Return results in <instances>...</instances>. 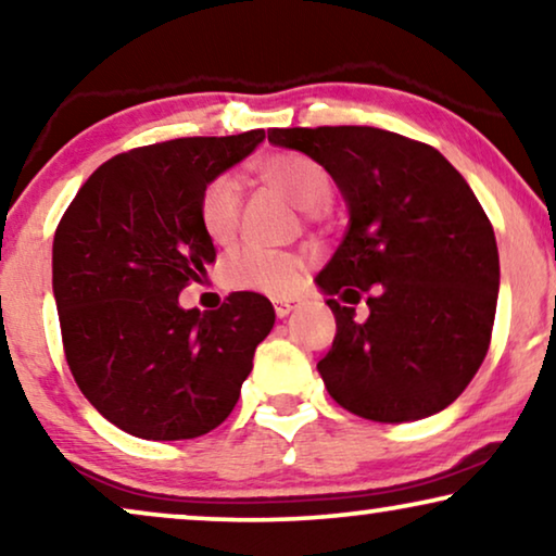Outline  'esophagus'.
Returning a JSON list of instances; mask_svg holds the SVG:
<instances>
[{"label":"esophagus","mask_w":556,"mask_h":556,"mask_svg":"<svg viewBox=\"0 0 556 556\" xmlns=\"http://www.w3.org/2000/svg\"><path fill=\"white\" fill-rule=\"evenodd\" d=\"M273 308H276V316H278V318H286V316L291 314V311L295 308V301H286V299L273 301Z\"/></svg>","instance_id":"esophagus-1"}]
</instances>
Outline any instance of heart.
<instances>
[{
	"label": "heart",
	"mask_w": 556,
	"mask_h": 556,
	"mask_svg": "<svg viewBox=\"0 0 556 556\" xmlns=\"http://www.w3.org/2000/svg\"><path fill=\"white\" fill-rule=\"evenodd\" d=\"M257 177L288 197L301 210H321L333 194V179L326 166L303 154H276L257 166ZM242 215L240 185L230 174L210 179L200 194V225L215 245H227L238 235ZM306 261L280 250L245 248L223 265V280L232 291L288 295L299 288Z\"/></svg>",
	"instance_id": "obj_1"
}]
</instances>
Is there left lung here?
<instances>
[{"mask_svg":"<svg viewBox=\"0 0 556 556\" xmlns=\"http://www.w3.org/2000/svg\"><path fill=\"white\" fill-rule=\"evenodd\" d=\"M268 141L326 166L349 204L316 278L337 316L318 362L326 390L375 422L445 409L483 364L496 316V235L473 189L438 149L384 128H270Z\"/></svg>","mask_w":556,"mask_h":556,"instance_id":"left-lung-1","label":"left lung"}]
</instances>
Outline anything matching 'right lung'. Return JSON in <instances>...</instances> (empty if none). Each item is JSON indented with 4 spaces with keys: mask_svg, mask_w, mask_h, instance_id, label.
I'll return each instance as SVG.
<instances>
[{
    "mask_svg": "<svg viewBox=\"0 0 556 556\" xmlns=\"http://www.w3.org/2000/svg\"><path fill=\"white\" fill-rule=\"evenodd\" d=\"M265 139L189 136L139 147L90 174L52 242V291L67 367L105 420L143 440H189L238 405L255 346L276 324L261 293L185 311L215 245L200 194Z\"/></svg>",
    "mask_w": 556,
    "mask_h": 556,
    "instance_id": "right-lung-1",
    "label": "right lung"
}]
</instances>
